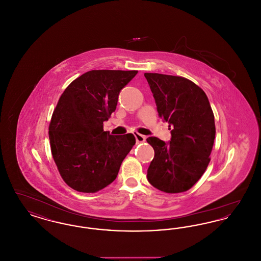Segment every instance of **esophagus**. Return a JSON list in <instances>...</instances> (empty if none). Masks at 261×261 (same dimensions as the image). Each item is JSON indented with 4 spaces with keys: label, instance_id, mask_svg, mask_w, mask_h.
<instances>
[{
    "label": "esophagus",
    "instance_id": "1",
    "mask_svg": "<svg viewBox=\"0 0 261 261\" xmlns=\"http://www.w3.org/2000/svg\"><path fill=\"white\" fill-rule=\"evenodd\" d=\"M135 138H136L137 143H144L146 141V136L139 133L135 134Z\"/></svg>",
    "mask_w": 261,
    "mask_h": 261
}]
</instances>
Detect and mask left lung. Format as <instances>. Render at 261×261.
<instances>
[{
	"mask_svg": "<svg viewBox=\"0 0 261 261\" xmlns=\"http://www.w3.org/2000/svg\"><path fill=\"white\" fill-rule=\"evenodd\" d=\"M159 115L169 123V144L156 137L147 142L154 149L148 169L149 183L168 194L194 186L211 162L215 138L214 114L201 88L181 76L145 73Z\"/></svg>",
	"mask_w": 261,
	"mask_h": 261,
	"instance_id": "obj_1",
	"label": "left lung"
}]
</instances>
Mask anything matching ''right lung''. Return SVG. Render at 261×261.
<instances>
[{
	"instance_id": "obj_1",
	"label": "right lung",
	"mask_w": 261,
	"mask_h": 261,
	"mask_svg": "<svg viewBox=\"0 0 261 261\" xmlns=\"http://www.w3.org/2000/svg\"><path fill=\"white\" fill-rule=\"evenodd\" d=\"M137 73L91 70L73 80L59 99L49 126L50 150L63 181L75 191L97 193L109 186L135 145L133 134L112 136L103 131V121Z\"/></svg>"
}]
</instances>
